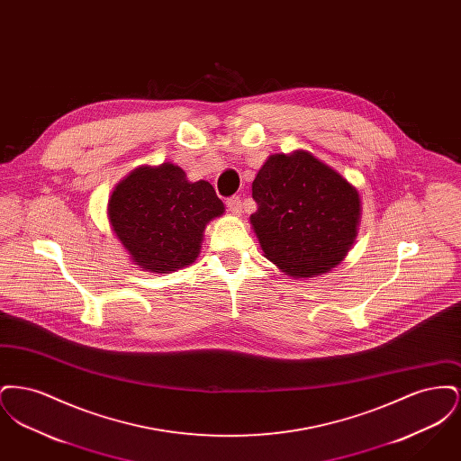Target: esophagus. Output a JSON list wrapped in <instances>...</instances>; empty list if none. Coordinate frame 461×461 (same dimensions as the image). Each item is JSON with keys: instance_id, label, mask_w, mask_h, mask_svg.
<instances>
[{"instance_id": "esophagus-1", "label": "esophagus", "mask_w": 461, "mask_h": 461, "mask_svg": "<svg viewBox=\"0 0 461 461\" xmlns=\"http://www.w3.org/2000/svg\"><path fill=\"white\" fill-rule=\"evenodd\" d=\"M226 207L230 212H233L235 216H240L241 214V202L240 197H230L226 200Z\"/></svg>"}]
</instances>
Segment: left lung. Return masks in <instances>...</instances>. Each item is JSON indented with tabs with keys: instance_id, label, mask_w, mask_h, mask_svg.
Listing matches in <instances>:
<instances>
[{
	"instance_id": "1",
	"label": "left lung",
	"mask_w": 461,
	"mask_h": 461,
	"mask_svg": "<svg viewBox=\"0 0 461 461\" xmlns=\"http://www.w3.org/2000/svg\"><path fill=\"white\" fill-rule=\"evenodd\" d=\"M252 230L286 276L312 278L342 263L357 237L356 186L306 150L269 155L252 183Z\"/></svg>"
}]
</instances>
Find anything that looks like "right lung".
<instances>
[{
  "mask_svg": "<svg viewBox=\"0 0 461 461\" xmlns=\"http://www.w3.org/2000/svg\"><path fill=\"white\" fill-rule=\"evenodd\" d=\"M224 214L209 181H190L173 162L140 166L119 181L107 218L132 263L150 273H173L195 263L209 221Z\"/></svg>",
  "mask_w": 461,
  "mask_h": 461,
  "instance_id": "right-lung-1",
  "label": "right lung"
}]
</instances>
